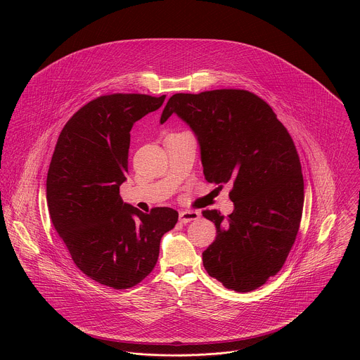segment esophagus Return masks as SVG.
<instances>
[{
  "instance_id": "1",
  "label": "esophagus",
  "mask_w": 360,
  "mask_h": 360,
  "mask_svg": "<svg viewBox=\"0 0 360 360\" xmlns=\"http://www.w3.org/2000/svg\"><path fill=\"white\" fill-rule=\"evenodd\" d=\"M200 217L199 212L195 210H184L179 213V220L181 223H191V221H196Z\"/></svg>"
}]
</instances>
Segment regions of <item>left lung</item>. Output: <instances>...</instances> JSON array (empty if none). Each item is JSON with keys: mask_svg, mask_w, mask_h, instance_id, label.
<instances>
[{"mask_svg": "<svg viewBox=\"0 0 360 360\" xmlns=\"http://www.w3.org/2000/svg\"><path fill=\"white\" fill-rule=\"evenodd\" d=\"M172 113L198 137L205 179L220 189L233 185L231 214L202 212L217 233L203 266L227 289L255 290L282 269L300 227L304 182L293 139L272 108L245 89L175 94L161 123Z\"/></svg>", "mask_w": 360, "mask_h": 360, "instance_id": "8db88e82", "label": "left lung"}]
</instances>
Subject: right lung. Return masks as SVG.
I'll return each instance as SVG.
<instances>
[{
    "mask_svg": "<svg viewBox=\"0 0 360 360\" xmlns=\"http://www.w3.org/2000/svg\"><path fill=\"white\" fill-rule=\"evenodd\" d=\"M164 101L165 95L144 94L89 101L63 127L50 161L46 199L56 231L82 274L116 290L151 274L161 237L178 221L171 207L143 213L119 195L130 130Z\"/></svg>",
    "mask_w": 360,
    "mask_h": 360,
    "instance_id": "add662e5",
    "label": "right lung"
}]
</instances>
